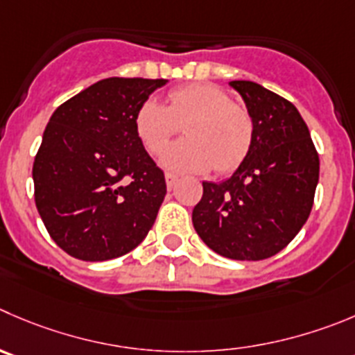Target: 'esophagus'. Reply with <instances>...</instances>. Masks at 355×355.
Segmentation results:
<instances>
[{"label": "esophagus", "mask_w": 355, "mask_h": 355, "mask_svg": "<svg viewBox=\"0 0 355 355\" xmlns=\"http://www.w3.org/2000/svg\"><path fill=\"white\" fill-rule=\"evenodd\" d=\"M178 180H180V178H178V175H175V174H172V172H167V174H165V183H167L168 190H172V188L175 187Z\"/></svg>", "instance_id": "1"}]
</instances>
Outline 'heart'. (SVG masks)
Returning a JSON list of instances; mask_svg holds the SVG:
<instances>
[{
	"label": "heart",
	"mask_w": 355,
	"mask_h": 355,
	"mask_svg": "<svg viewBox=\"0 0 355 355\" xmlns=\"http://www.w3.org/2000/svg\"><path fill=\"white\" fill-rule=\"evenodd\" d=\"M180 125H184L188 139L162 155V164L172 171L205 172L216 167L228 174L245 160L254 139L249 111L212 83L171 90L167 106L150 97L134 114V132L153 155L167 148Z\"/></svg>",
	"instance_id": "1"
}]
</instances>
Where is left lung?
Instances as JSON below:
<instances>
[{"mask_svg":"<svg viewBox=\"0 0 355 355\" xmlns=\"http://www.w3.org/2000/svg\"><path fill=\"white\" fill-rule=\"evenodd\" d=\"M230 85L248 106L254 139L230 180L202 183L191 219L214 252L259 261L282 251L309 219L319 155L295 104L254 82Z\"/></svg>","mask_w":355,"mask_h":355,"instance_id":"1","label":"left lung"}]
</instances>
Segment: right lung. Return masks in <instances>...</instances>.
I'll list each match as a JSON object with an SVG mask.
<instances>
[{"label": "right lung", "instance_id": "obj_1", "mask_svg": "<svg viewBox=\"0 0 355 355\" xmlns=\"http://www.w3.org/2000/svg\"><path fill=\"white\" fill-rule=\"evenodd\" d=\"M167 80L106 78L60 104L33 164L46 232L83 261L118 258L144 241L164 202V171L134 132V114Z\"/></svg>", "mask_w": 355, "mask_h": 355}]
</instances>
